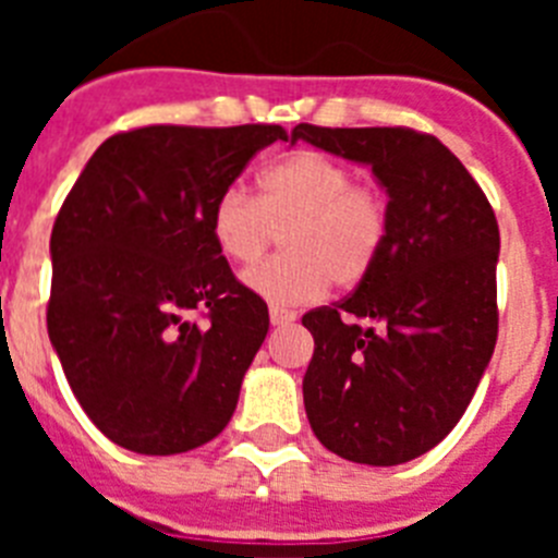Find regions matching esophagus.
I'll return each instance as SVG.
<instances>
[{"label":"esophagus","mask_w":558,"mask_h":558,"mask_svg":"<svg viewBox=\"0 0 558 558\" xmlns=\"http://www.w3.org/2000/svg\"><path fill=\"white\" fill-rule=\"evenodd\" d=\"M295 322L293 310H282V307H270V324L274 327H288V324Z\"/></svg>","instance_id":"1"}]
</instances>
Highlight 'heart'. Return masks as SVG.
Returning a JSON list of instances; mask_svg holds the SVG:
<instances>
[{
    "label": "heart",
    "mask_w": 558,
    "mask_h": 558,
    "mask_svg": "<svg viewBox=\"0 0 558 558\" xmlns=\"http://www.w3.org/2000/svg\"><path fill=\"white\" fill-rule=\"evenodd\" d=\"M211 240L234 268H254L282 231L284 254L245 284L276 307L313 302L327 284L347 290L377 268L391 234L388 195L354 181L352 167L318 150L290 153L259 179V198L229 186L209 211Z\"/></svg>",
    "instance_id": "b5f03b06"
}]
</instances>
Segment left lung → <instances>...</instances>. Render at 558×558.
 I'll return each instance as SVG.
<instances>
[{
	"label": "left lung",
	"instance_id": "1",
	"mask_svg": "<svg viewBox=\"0 0 558 558\" xmlns=\"http://www.w3.org/2000/svg\"><path fill=\"white\" fill-rule=\"evenodd\" d=\"M372 165L391 234L377 268L302 318L315 349L304 408L327 450L393 466L458 425L497 343L495 209L436 136L413 128H293L290 142Z\"/></svg>",
	"mask_w": 558,
	"mask_h": 558
}]
</instances>
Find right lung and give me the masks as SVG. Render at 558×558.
Here are the masks:
<instances>
[{"label":"right lung","instance_id":"add662e5","mask_svg":"<svg viewBox=\"0 0 558 558\" xmlns=\"http://www.w3.org/2000/svg\"><path fill=\"white\" fill-rule=\"evenodd\" d=\"M282 125H145L108 136L52 226L49 340L113 445L195 450L229 425L268 304L231 274L209 211Z\"/></svg>","mask_w":558,"mask_h":558}]
</instances>
